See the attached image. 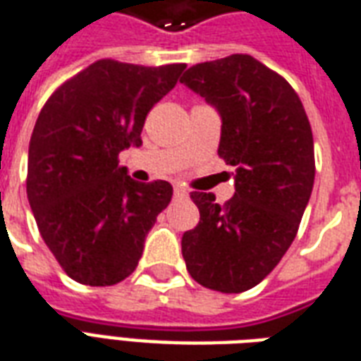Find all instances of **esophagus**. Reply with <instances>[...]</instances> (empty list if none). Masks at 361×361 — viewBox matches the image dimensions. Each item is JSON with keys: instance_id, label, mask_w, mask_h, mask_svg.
<instances>
[{"instance_id": "esophagus-1", "label": "esophagus", "mask_w": 361, "mask_h": 361, "mask_svg": "<svg viewBox=\"0 0 361 361\" xmlns=\"http://www.w3.org/2000/svg\"><path fill=\"white\" fill-rule=\"evenodd\" d=\"M173 195H176V197H188V191L178 185V188H173Z\"/></svg>"}]
</instances>
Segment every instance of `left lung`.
I'll return each mask as SVG.
<instances>
[{"label":"left lung","mask_w":361,"mask_h":361,"mask_svg":"<svg viewBox=\"0 0 361 361\" xmlns=\"http://www.w3.org/2000/svg\"><path fill=\"white\" fill-rule=\"evenodd\" d=\"M180 82L216 108L219 157L235 168V193L224 204L191 193L201 220L181 238V253L201 286L245 292L279 265L310 203V119L286 79L247 54L197 63Z\"/></svg>","instance_id":"8db88e82"}]
</instances>
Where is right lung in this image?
Returning <instances> with one entry per match:
<instances>
[{"mask_svg":"<svg viewBox=\"0 0 361 361\" xmlns=\"http://www.w3.org/2000/svg\"><path fill=\"white\" fill-rule=\"evenodd\" d=\"M185 63L160 67L98 59L44 104L28 147L27 195L40 235L61 269L87 286L127 279L168 181L139 183L119 152L141 147L150 108L176 87Z\"/></svg>","mask_w":361,"mask_h":361,"instance_id":"1","label":"right lung"}]
</instances>
